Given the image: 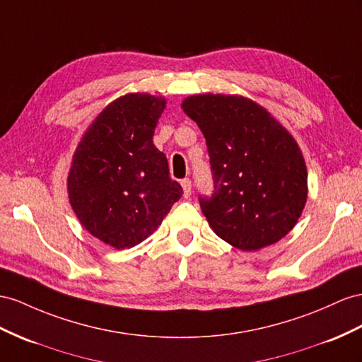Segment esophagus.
<instances>
[{
    "label": "esophagus",
    "instance_id": "obj_1",
    "mask_svg": "<svg viewBox=\"0 0 362 362\" xmlns=\"http://www.w3.org/2000/svg\"><path fill=\"white\" fill-rule=\"evenodd\" d=\"M180 185H182V188H183V197L188 199V197L191 196V189H192L191 180H189V179H183V180L180 182Z\"/></svg>",
    "mask_w": 362,
    "mask_h": 362
}]
</instances>
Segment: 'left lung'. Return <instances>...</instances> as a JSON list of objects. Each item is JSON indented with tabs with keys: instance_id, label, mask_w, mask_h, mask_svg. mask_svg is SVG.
<instances>
[{
	"instance_id": "obj_1",
	"label": "left lung",
	"mask_w": 362,
	"mask_h": 362,
	"mask_svg": "<svg viewBox=\"0 0 362 362\" xmlns=\"http://www.w3.org/2000/svg\"><path fill=\"white\" fill-rule=\"evenodd\" d=\"M182 108L206 139L214 194L200 197V206L212 230L249 252L289 234L309 192L293 136L245 96L192 95Z\"/></svg>"
}]
</instances>
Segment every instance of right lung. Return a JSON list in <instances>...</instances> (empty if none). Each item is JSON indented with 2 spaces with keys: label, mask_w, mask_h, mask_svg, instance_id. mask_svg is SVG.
<instances>
[{
  "label": "right lung",
  "mask_w": 362,
  "mask_h": 362,
  "mask_svg": "<svg viewBox=\"0 0 362 362\" xmlns=\"http://www.w3.org/2000/svg\"><path fill=\"white\" fill-rule=\"evenodd\" d=\"M163 96L128 93L90 124L73 154L70 205L88 233L115 249L139 245L160 226L183 189L153 144Z\"/></svg>",
  "instance_id": "1"
}]
</instances>
